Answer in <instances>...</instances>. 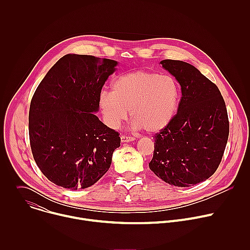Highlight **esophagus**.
<instances>
[{"label":"esophagus","mask_w":250,"mask_h":250,"mask_svg":"<svg viewBox=\"0 0 250 250\" xmlns=\"http://www.w3.org/2000/svg\"><path fill=\"white\" fill-rule=\"evenodd\" d=\"M121 139H122V142H129V141H132L134 139L133 136H130V135H122L121 136Z\"/></svg>","instance_id":"obj_1"}]
</instances>
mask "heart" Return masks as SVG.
<instances>
[{
  "instance_id": "1",
  "label": "heart",
  "mask_w": 250,
  "mask_h": 250,
  "mask_svg": "<svg viewBox=\"0 0 250 250\" xmlns=\"http://www.w3.org/2000/svg\"><path fill=\"white\" fill-rule=\"evenodd\" d=\"M179 100L180 86L174 77L138 70L116 78L112 93L103 92L99 104L112 127L119 126L129 110L135 128L158 132L174 118Z\"/></svg>"
}]
</instances>
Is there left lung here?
Masks as SVG:
<instances>
[{
    "label": "left lung",
    "mask_w": 250,
    "mask_h": 250,
    "mask_svg": "<svg viewBox=\"0 0 250 250\" xmlns=\"http://www.w3.org/2000/svg\"><path fill=\"white\" fill-rule=\"evenodd\" d=\"M160 63L179 82L182 97L170 124L154 135L149 168L170 185L189 187L207 180L222 161L229 133L227 106L217 85L193 65Z\"/></svg>",
    "instance_id": "obj_1"
}]
</instances>
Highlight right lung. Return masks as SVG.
<instances>
[{
    "label": "right lung",
    "mask_w": 250,
    "mask_h": 250,
    "mask_svg": "<svg viewBox=\"0 0 250 250\" xmlns=\"http://www.w3.org/2000/svg\"><path fill=\"white\" fill-rule=\"evenodd\" d=\"M118 62L67 54L48 71L29 106L28 133L35 163L49 181L85 189L109 170L120 133L94 114L102 88Z\"/></svg>",
    "instance_id": "add662e5"
}]
</instances>
